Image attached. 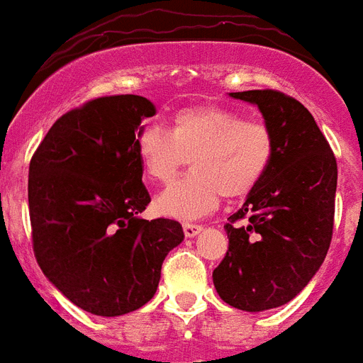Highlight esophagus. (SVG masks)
<instances>
[{
	"mask_svg": "<svg viewBox=\"0 0 363 363\" xmlns=\"http://www.w3.org/2000/svg\"><path fill=\"white\" fill-rule=\"evenodd\" d=\"M200 231H202V225H200V224H193V222H185V224H184L185 237L193 238V237H196Z\"/></svg>",
	"mask_w": 363,
	"mask_h": 363,
	"instance_id": "34e87169",
	"label": "esophagus"
}]
</instances>
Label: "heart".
<instances>
[{
  "mask_svg": "<svg viewBox=\"0 0 363 363\" xmlns=\"http://www.w3.org/2000/svg\"><path fill=\"white\" fill-rule=\"evenodd\" d=\"M139 165L152 184H167L182 167L193 172L156 198L154 207L170 218H200L220 198H242L264 178L274 156V138L266 123L244 119L220 106H194L170 117L169 134L145 126L135 141Z\"/></svg>",
  "mask_w": 363,
  "mask_h": 363,
  "instance_id": "1",
  "label": "heart"
}]
</instances>
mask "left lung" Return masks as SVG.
Masks as SVG:
<instances>
[{
	"mask_svg": "<svg viewBox=\"0 0 363 363\" xmlns=\"http://www.w3.org/2000/svg\"><path fill=\"white\" fill-rule=\"evenodd\" d=\"M229 95L259 106L274 156L261 184L224 225L229 246L213 283L228 305L262 312L292 301L323 264L333 240L337 165L299 101L277 89Z\"/></svg>",
	"mask_w": 363,
	"mask_h": 363,
	"instance_id": "obj_1",
	"label": "left lung"
}]
</instances>
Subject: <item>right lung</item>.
<instances>
[{"label": "right lung", "mask_w": 363, "mask_h": 363, "mask_svg": "<svg viewBox=\"0 0 363 363\" xmlns=\"http://www.w3.org/2000/svg\"><path fill=\"white\" fill-rule=\"evenodd\" d=\"M139 95L88 101L49 128L29 165L34 257L71 303L95 315L134 312L154 297L179 222L139 218L150 203L139 165Z\"/></svg>", "instance_id": "add662e5"}]
</instances>
